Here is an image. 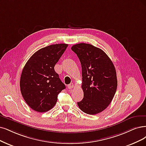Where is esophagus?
<instances>
[{
	"label": "esophagus",
	"mask_w": 146,
	"mask_h": 146,
	"mask_svg": "<svg viewBox=\"0 0 146 146\" xmlns=\"http://www.w3.org/2000/svg\"><path fill=\"white\" fill-rule=\"evenodd\" d=\"M67 87L68 89H72L73 87H74V84L72 83V84H70L69 85H68Z\"/></svg>",
	"instance_id": "1"
}]
</instances>
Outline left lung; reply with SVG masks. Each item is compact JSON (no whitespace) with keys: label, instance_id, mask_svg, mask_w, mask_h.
<instances>
[{"label":"left lung","instance_id":"obj_1","mask_svg":"<svg viewBox=\"0 0 146 146\" xmlns=\"http://www.w3.org/2000/svg\"><path fill=\"white\" fill-rule=\"evenodd\" d=\"M72 50L82 66L84 98L78 105L86 114H98L109 106L116 92L115 67L103 50L91 44L79 43L73 45Z\"/></svg>","mask_w":146,"mask_h":146}]
</instances>
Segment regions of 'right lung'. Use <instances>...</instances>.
<instances>
[{
	"label": "right lung",
	"mask_w": 146,
	"mask_h": 146,
	"mask_svg": "<svg viewBox=\"0 0 146 146\" xmlns=\"http://www.w3.org/2000/svg\"><path fill=\"white\" fill-rule=\"evenodd\" d=\"M68 46L56 44L36 51L27 61L20 87L26 103L33 110L44 112L55 105L58 94L66 88L54 69Z\"/></svg>",
	"instance_id": "add662e5"
}]
</instances>
